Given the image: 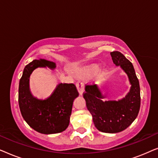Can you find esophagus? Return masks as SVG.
<instances>
[{
	"label": "esophagus",
	"instance_id": "obj_1",
	"mask_svg": "<svg viewBox=\"0 0 158 158\" xmlns=\"http://www.w3.org/2000/svg\"><path fill=\"white\" fill-rule=\"evenodd\" d=\"M76 85L77 90H78L79 94L81 95H83L84 91H85V85H84V83L81 81H78Z\"/></svg>",
	"mask_w": 158,
	"mask_h": 158
}]
</instances>
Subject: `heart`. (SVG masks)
<instances>
[{
  "instance_id": "obj_1",
  "label": "heart",
  "mask_w": 158,
  "mask_h": 158,
  "mask_svg": "<svg viewBox=\"0 0 158 158\" xmlns=\"http://www.w3.org/2000/svg\"><path fill=\"white\" fill-rule=\"evenodd\" d=\"M99 70V66L98 64H93V65L88 67L86 68L85 73L87 74H96L97 72H98Z\"/></svg>"
}]
</instances>
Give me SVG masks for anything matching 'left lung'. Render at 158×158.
<instances>
[{"mask_svg":"<svg viewBox=\"0 0 158 158\" xmlns=\"http://www.w3.org/2000/svg\"><path fill=\"white\" fill-rule=\"evenodd\" d=\"M110 54L114 63L120 66L128 76L131 84L129 93L118 101H104L106 94L103 95L97 85H88L83 97L97 129L117 133L126 129L137 118L140 109V88L132 63L119 52Z\"/></svg>","mask_w":158,"mask_h":158,"instance_id":"1","label":"left lung"}]
</instances>
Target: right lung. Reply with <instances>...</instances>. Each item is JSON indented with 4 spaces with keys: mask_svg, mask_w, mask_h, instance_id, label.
Instances as JSON below:
<instances>
[{
    "mask_svg": "<svg viewBox=\"0 0 158 158\" xmlns=\"http://www.w3.org/2000/svg\"><path fill=\"white\" fill-rule=\"evenodd\" d=\"M54 70L56 63L44 59L34 60L23 69L19 81V105L23 119L38 132L51 135L68 128L73 101L79 96L73 83H60L48 98L39 99L29 90V77L37 68Z\"/></svg>",
    "mask_w": 158,
    "mask_h": 158,
    "instance_id": "add662e5",
    "label": "right lung"
}]
</instances>
